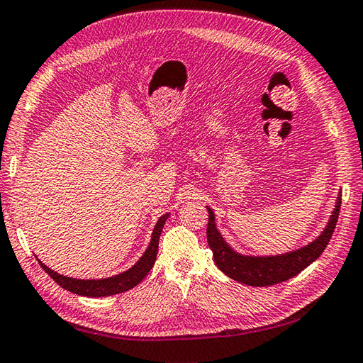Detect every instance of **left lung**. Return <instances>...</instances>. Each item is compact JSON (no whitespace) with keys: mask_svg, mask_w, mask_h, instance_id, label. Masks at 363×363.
<instances>
[{"mask_svg":"<svg viewBox=\"0 0 363 363\" xmlns=\"http://www.w3.org/2000/svg\"><path fill=\"white\" fill-rule=\"evenodd\" d=\"M342 196H338L335 210L328 223V227L318 238L307 244L306 247L276 257H247L236 254L228 247L223 236L214 224V214L208 208V225H206V240L213 250V258L218 268L225 276L250 286H269L298 276L308 264H312L320 257L332 238L335 230Z\"/></svg>","mask_w":363,"mask_h":363,"instance_id":"obj_1","label":"left lung"}]
</instances>
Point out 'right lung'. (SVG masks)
<instances>
[{
	"mask_svg": "<svg viewBox=\"0 0 363 363\" xmlns=\"http://www.w3.org/2000/svg\"><path fill=\"white\" fill-rule=\"evenodd\" d=\"M167 218H169V213L158 219L157 225H155V228H153L152 241L149 244V247H147L144 255L139 258V262L133 266V268L122 272V274H119V276L108 277V279H99V280L72 279V277H65V276L57 274V272H55V271H51L48 266L43 264L42 262H39V263L42 266V269L45 271L47 274L53 279L59 286H62L64 290L72 291V293L79 294V296H87V298H103V296H113V294L128 291L133 286H136L139 282H143V279L149 274L150 269L153 268L155 260H157V254H158L160 236H161L162 227H164V223Z\"/></svg>",
	"mask_w": 363,
	"mask_h": 363,
	"instance_id": "obj_1",
	"label": "right lung"
}]
</instances>
